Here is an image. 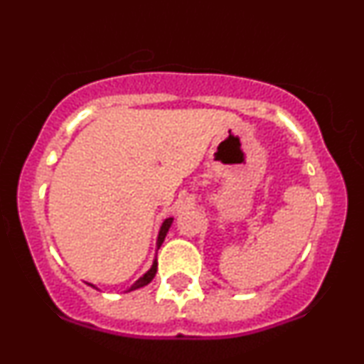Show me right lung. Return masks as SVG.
Wrapping results in <instances>:
<instances>
[{"label":"right lung","mask_w":364,"mask_h":364,"mask_svg":"<svg viewBox=\"0 0 364 364\" xmlns=\"http://www.w3.org/2000/svg\"><path fill=\"white\" fill-rule=\"evenodd\" d=\"M171 224H173V217H169V219H166L164 223H162V225H161V231H159V236H157V250L161 248L162 241H164L166 235H168V231H169ZM156 274H157V258H156V260H154L152 267H150V269L147 270V272H145L144 275H141V277L139 279V281H136L135 284H133V286L129 287L128 291H135V289H139V287L147 286V284H149L150 281H152L154 277H156ZM89 286H92V284H89ZM92 287H95V286H92Z\"/></svg>","instance_id":"obj_1"}]
</instances>
